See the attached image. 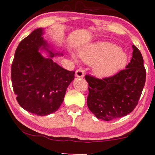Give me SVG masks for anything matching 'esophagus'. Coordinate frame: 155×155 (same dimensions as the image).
<instances>
[{
	"label": "esophagus",
	"mask_w": 155,
	"mask_h": 155,
	"mask_svg": "<svg viewBox=\"0 0 155 155\" xmlns=\"http://www.w3.org/2000/svg\"><path fill=\"white\" fill-rule=\"evenodd\" d=\"M75 75L78 78H83L84 75V70L82 68H78L75 72Z\"/></svg>",
	"instance_id": "34e87169"
}]
</instances>
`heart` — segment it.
<instances>
[{"label": "heart", "mask_w": 155, "mask_h": 155, "mask_svg": "<svg viewBox=\"0 0 155 155\" xmlns=\"http://www.w3.org/2000/svg\"><path fill=\"white\" fill-rule=\"evenodd\" d=\"M86 63L94 65V73L100 78L109 77L121 70L126 64L128 56L120 47L110 42L93 44L81 53Z\"/></svg>", "instance_id": "1"}]
</instances>
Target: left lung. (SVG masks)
I'll return each mask as SVG.
<instances>
[{
    "label": "left lung",
    "instance_id": "1",
    "mask_svg": "<svg viewBox=\"0 0 155 155\" xmlns=\"http://www.w3.org/2000/svg\"><path fill=\"white\" fill-rule=\"evenodd\" d=\"M133 48L132 58L126 69L101 79L90 75L84 77L89 84L87 107L97 118L110 121L124 117L137 105L146 71L140 51L134 45Z\"/></svg>",
    "mask_w": 155,
    "mask_h": 155
}]
</instances>
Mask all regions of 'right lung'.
Returning <instances> with one entry per match:
<instances>
[{
    "label": "right lung",
    "instance_id": "add662e5",
    "mask_svg": "<svg viewBox=\"0 0 155 155\" xmlns=\"http://www.w3.org/2000/svg\"><path fill=\"white\" fill-rule=\"evenodd\" d=\"M43 29L34 30L19 44L11 66L12 88L16 99L22 109L46 116L56 111L62 104L75 71L63 68L52 58H44L39 52L41 46L48 50L44 39Z\"/></svg>",
    "mask_w": 155,
    "mask_h": 155
}]
</instances>
